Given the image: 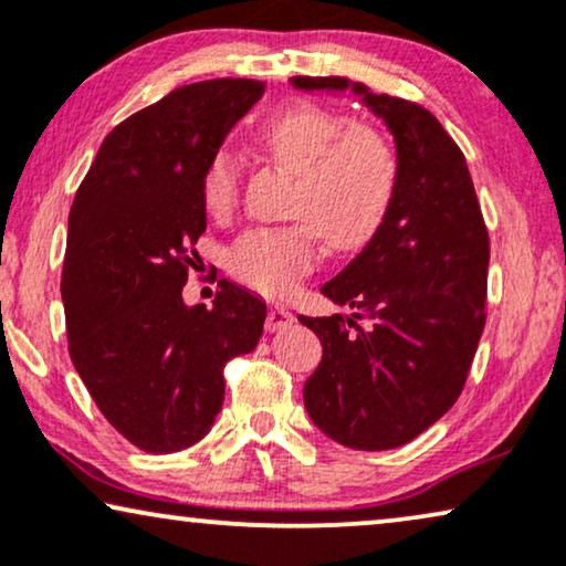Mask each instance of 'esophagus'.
Wrapping results in <instances>:
<instances>
[{"instance_id": "34e87169", "label": "esophagus", "mask_w": 566, "mask_h": 566, "mask_svg": "<svg viewBox=\"0 0 566 566\" xmlns=\"http://www.w3.org/2000/svg\"><path fill=\"white\" fill-rule=\"evenodd\" d=\"M293 314L289 312L285 306H270L268 308V319H265V329L273 335V332H283V329H291L293 327Z\"/></svg>"}]
</instances>
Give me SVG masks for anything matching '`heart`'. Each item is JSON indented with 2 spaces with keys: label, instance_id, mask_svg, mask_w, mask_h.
<instances>
[{
  "label": "heart",
  "instance_id": "obj_1",
  "mask_svg": "<svg viewBox=\"0 0 566 566\" xmlns=\"http://www.w3.org/2000/svg\"><path fill=\"white\" fill-rule=\"evenodd\" d=\"M258 142L268 157L296 172L289 213L277 227H252L234 239L227 270L247 289L281 296L322 258V237L335 250L366 244L397 188V151L381 130L350 123L322 105H296L275 115ZM239 198V161L229 149L208 159L200 200L213 219H227Z\"/></svg>",
  "mask_w": 566,
  "mask_h": 566
}]
</instances>
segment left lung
<instances>
[{"label":"left lung","instance_id":"obj_1","mask_svg":"<svg viewBox=\"0 0 566 566\" xmlns=\"http://www.w3.org/2000/svg\"><path fill=\"white\" fill-rule=\"evenodd\" d=\"M301 90L363 95L397 142V188L358 258L324 283L343 314L301 316L324 358L304 386L316 428L358 451L415 440L461 397L486 322L490 234L459 144L422 105L345 76H296ZM355 318L371 324L360 328Z\"/></svg>","mask_w":566,"mask_h":566}]
</instances>
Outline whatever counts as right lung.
<instances>
[{
	"label": "right lung",
	"mask_w": 566,
	"mask_h": 566,
	"mask_svg": "<svg viewBox=\"0 0 566 566\" xmlns=\"http://www.w3.org/2000/svg\"><path fill=\"white\" fill-rule=\"evenodd\" d=\"M265 82L185 84L118 123L69 213L61 273L69 355L105 420L146 453L182 451L211 430L223 368L252 353L268 306L219 281L213 306L182 285L206 231L200 177Z\"/></svg>",
	"instance_id": "add662e5"
}]
</instances>
